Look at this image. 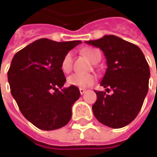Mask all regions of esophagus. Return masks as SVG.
<instances>
[{
    "instance_id": "34e87169",
    "label": "esophagus",
    "mask_w": 157,
    "mask_h": 157,
    "mask_svg": "<svg viewBox=\"0 0 157 157\" xmlns=\"http://www.w3.org/2000/svg\"><path fill=\"white\" fill-rule=\"evenodd\" d=\"M79 93L80 94H84L86 93V89H83V88H79Z\"/></svg>"
}]
</instances>
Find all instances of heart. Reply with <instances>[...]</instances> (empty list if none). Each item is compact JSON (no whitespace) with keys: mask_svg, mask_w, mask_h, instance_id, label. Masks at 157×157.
Masks as SVG:
<instances>
[{"mask_svg":"<svg viewBox=\"0 0 157 157\" xmlns=\"http://www.w3.org/2000/svg\"><path fill=\"white\" fill-rule=\"evenodd\" d=\"M83 53L92 62H94L97 56L100 54L97 50H94V49H86L83 51ZM72 62H73L72 53L71 52L66 53L61 62V70L64 73H69L71 71ZM95 81H96V77L93 74H79V73H74L70 76L67 79V82L70 86H73L79 88L89 87L93 86Z\"/></svg>","mask_w":157,"mask_h":157,"instance_id":"obj_1","label":"heart"}]
</instances>
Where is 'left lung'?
<instances>
[{"mask_svg":"<svg viewBox=\"0 0 157 157\" xmlns=\"http://www.w3.org/2000/svg\"><path fill=\"white\" fill-rule=\"evenodd\" d=\"M86 43L100 48L107 64L100 83L105 92L94 91L97 95L93 105L94 116L109 128H123L136 119L148 94V62L138 46L113 35ZM110 90L112 94H106Z\"/></svg>","mask_w":157,"mask_h":157,"instance_id":"8db88e82","label":"left lung"}]
</instances>
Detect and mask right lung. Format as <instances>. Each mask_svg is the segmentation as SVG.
<instances>
[{
    "instance_id": "right-lung-1",
    "label": "right lung",
    "mask_w": 157,
    "mask_h": 157,
    "mask_svg": "<svg viewBox=\"0 0 157 157\" xmlns=\"http://www.w3.org/2000/svg\"><path fill=\"white\" fill-rule=\"evenodd\" d=\"M81 41L36 40L15 54L8 71L11 94L22 115L42 130L60 128L71 117L78 88H63V57ZM61 91H59V89Z\"/></svg>"
}]
</instances>
